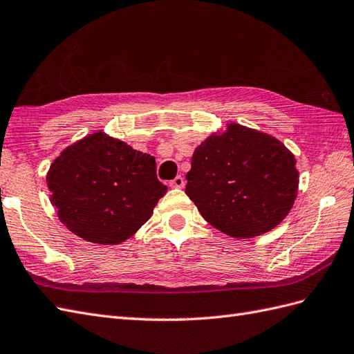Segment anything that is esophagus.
<instances>
[{"instance_id":"1","label":"esophagus","mask_w":354,"mask_h":354,"mask_svg":"<svg viewBox=\"0 0 354 354\" xmlns=\"http://www.w3.org/2000/svg\"><path fill=\"white\" fill-rule=\"evenodd\" d=\"M185 185V180L183 176H176L175 179L170 180V187L171 188H183Z\"/></svg>"}]
</instances>
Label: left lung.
Wrapping results in <instances>:
<instances>
[{"mask_svg":"<svg viewBox=\"0 0 354 354\" xmlns=\"http://www.w3.org/2000/svg\"><path fill=\"white\" fill-rule=\"evenodd\" d=\"M185 193L203 218L232 238L263 234L295 203L299 174L284 143L230 122L197 147Z\"/></svg>","mask_w":354,"mask_h":354,"instance_id":"obj_1","label":"left lung"}]
</instances>
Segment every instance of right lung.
Instances as JSON below:
<instances>
[{
  "label": "right lung",
  "mask_w": 354,
  "mask_h": 354,
  "mask_svg": "<svg viewBox=\"0 0 354 354\" xmlns=\"http://www.w3.org/2000/svg\"><path fill=\"white\" fill-rule=\"evenodd\" d=\"M46 180L66 227L103 245L133 236L167 192L157 178L153 157L103 131L62 151Z\"/></svg>",
  "instance_id": "add662e5"
}]
</instances>
